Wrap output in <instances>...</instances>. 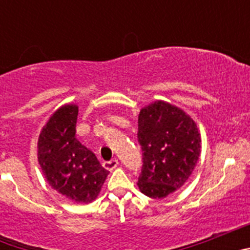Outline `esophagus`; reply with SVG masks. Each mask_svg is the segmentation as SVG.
I'll return each mask as SVG.
<instances>
[{
  "label": "esophagus",
  "mask_w": 250,
  "mask_h": 250,
  "mask_svg": "<svg viewBox=\"0 0 250 250\" xmlns=\"http://www.w3.org/2000/svg\"><path fill=\"white\" fill-rule=\"evenodd\" d=\"M118 165H119V161L116 160V159H111V160L104 161L103 163V167L107 170H114Z\"/></svg>",
  "instance_id": "esophagus-1"
}]
</instances>
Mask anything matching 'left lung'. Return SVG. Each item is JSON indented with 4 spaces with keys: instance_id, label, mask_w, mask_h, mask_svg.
I'll list each match as a JSON object with an SVG mask.
<instances>
[{
    "instance_id": "8db88e82",
    "label": "left lung",
    "mask_w": 250,
    "mask_h": 250,
    "mask_svg": "<svg viewBox=\"0 0 250 250\" xmlns=\"http://www.w3.org/2000/svg\"><path fill=\"white\" fill-rule=\"evenodd\" d=\"M138 126L143 151L138 187L145 195L163 199L193 173L202 149L199 130L189 115L165 101L141 109Z\"/></svg>"
}]
</instances>
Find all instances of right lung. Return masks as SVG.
<instances>
[{
	"instance_id": "right-lung-1",
	"label": "right lung",
	"mask_w": 250,
	"mask_h": 250,
	"mask_svg": "<svg viewBox=\"0 0 250 250\" xmlns=\"http://www.w3.org/2000/svg\"><path fill=\"white\" fill-rule=\"evenodd\" d=\"M79 107L63 105L52 114L37 143V158L48 185L76 203H91L109 171L76 139Z\"/></svg>"
}]
</instances>
